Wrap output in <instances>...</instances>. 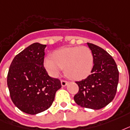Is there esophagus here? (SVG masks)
<instances>
[{
    "instance_id": "1",
    "label": "esophagus",
    "mask_w": 130,
    "mask_h": 130,
    "mask_svg": "<svg viewBox=\"0 0 130 130\" xmlns=\"http://www.w3.org/2000/svg\"><path fill=\"white\" fill-rule=\"evenodd\" d=\"M68 83V81H65V80H62V81H61V84H62V86H63V87H65Z\"/></svg>"
}]
</instances>
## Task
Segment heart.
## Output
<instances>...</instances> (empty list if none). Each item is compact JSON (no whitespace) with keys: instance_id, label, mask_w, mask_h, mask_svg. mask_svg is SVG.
Segmentation results:
<instances>
[{"instance_id":"1","label":"heart","mask_w":130,"mask_h":130,"mask_svg":"<svg viewBox=\"0 0 130 130\" xmlns=\"http://www.w3.org/2000/svg\"><path fill=\"white\" fill-rule=\"evenodd\" d=\"M93 58L91 50L85 46L64 47L47 56L45 66L52 76L56 77L64 68L65 73L71 79H82L91 72Z\"/></svg>"}]
</instances>
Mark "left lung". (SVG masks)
<instances>
[{
  "label": "left lung",
  "mask_w": 130,
  "mask_h": 130,
  "mask_svg": "<svg viewBox=\"0 0 130 130\" xmlns=\"http://www.w3.org/2000/svg\"><path fill=\"white\" fill-rule=\"evenodd\" d=\"M93 58L91 74L76 81L79 91L74 96L78 105L98 110L114 99L119 82V70L112 56L104 49L87 43Z\"/></svg>",
  "instance_id": "obj_1"
}]
</instances>
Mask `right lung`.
I'll return each instance as SVG.
<instances>
[{
    "instance_id": "right-lung-1",
    "label": "right lung",
    "mask_w": 130,
    "mask_h": 130,
    "mask_svg": "<svg viewBox=\"0 0 130 130\" xmlns=\"http://www.w3.org/2000/svg\"><path fill=\"white\" fill-rule=\"evenodd\" d=\"M46 45L35 43L14 58L7 74V85L13 104L27 114L36 115L51 106L62 85L51 78L43 66Z\"/></svg>"
}]
</instances>
